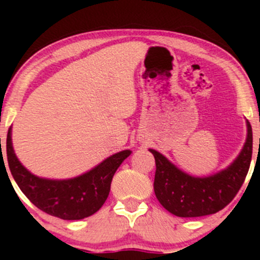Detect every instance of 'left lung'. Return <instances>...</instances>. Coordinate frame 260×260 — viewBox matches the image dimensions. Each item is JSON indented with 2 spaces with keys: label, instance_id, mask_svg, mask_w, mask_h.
Masks as SVG:
<instances>
[{
  "label": "left lung",
  "instance_id": "8db88e82",
  "mask_svg": "<svg viewBox=\"0 0 260 260\" xmlns=\"http://www.w3.org/2000/svg\"><path fill=\"white\" fill-rule=\"evenodd\" d=\"M156 161L153 188L157 200L180 217L211 215L224 209L242 187L253 153V132L246 120V140L237 158L210 176H191L175 166L156 149L149 148Z\"/></svg>",
  "mask_w": 260,
  "mask_h": 260
}]
</instances>
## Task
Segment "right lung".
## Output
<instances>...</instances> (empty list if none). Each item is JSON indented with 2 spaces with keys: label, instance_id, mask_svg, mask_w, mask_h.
I'll return each mask as SVG.
<instances>
[{
  "label": "right lung",
  "instance_id": "obj_1",
  "mask_svg": "<svg viewBox=\"0 0 260 260\" xmlns=\"http://www.w3.org/2000/svg\"><path fill=\"white\" fill-rule=\"evenodd\" d=\"M6 152L12 177L26 198L40 210L62 220H80L98 211L108 198L115 171L132 153L129 149L117 152L85 174L54 180L31 174L18 161L12 146L11 128L7 133Z\"/></svg>",
  "mask_w": 260,
  "mask_h": 260
}]
</instances>
